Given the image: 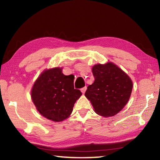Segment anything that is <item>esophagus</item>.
<instances>
[{
	"label": "esophagus",
	"instance_id": "obj_1",
	"mask_svg": "<svg viewBox=\"0 0 160 160\" xmlns=\"http://www.w3.org/2000/svg\"><path fill=\"white\" fill-rule=\"evenodd\" d=\"M86 90H87V87H84V88H82V89H81V92H82V94H84L85 92V91H86Z\"/></svg>",
	"mask_w": 160,
	"mask_h": 160
}]
</instances>
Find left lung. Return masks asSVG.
<instances>
[{"instance_id":"obj_1","label":"left lung","mask_w":160,"mask_h":160,"mask_svg":"<svg viewBox=\"0 0 160 160\" xmlns=\"http://www.w3.org/2000/svg\"><path fill=\"white\" fill-rule=\"evenodd\" d=\"M94 81L85 95L97 114L109 117L118 113L128 103L132 82L126 72L113 63L92 67Z\"/></svg>"}]
</instances>
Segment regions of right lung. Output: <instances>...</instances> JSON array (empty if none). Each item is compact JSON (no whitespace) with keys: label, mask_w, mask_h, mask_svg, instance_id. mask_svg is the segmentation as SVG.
<instances>
[{"label":"right lung","mask_w":160,"mask_h":160,"mask_svg":"<svg viewBox=\"0 0 160 160\" xmlns=\"http://www.w3.org/2000/svg\"><path fill=\"white\" fill-rule=\"evenodd\" d=\"M72 75H65L62 68L44 70L35 81L31 92L32 102L41 114L59 122L69 117L82 92L74 89Z\"/></svg>","instance_id":"1"}]
</instances>
